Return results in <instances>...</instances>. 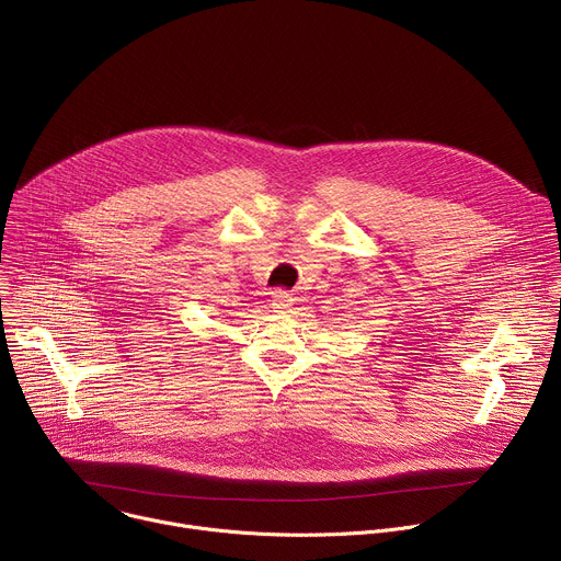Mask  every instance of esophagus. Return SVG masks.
<instances>
[{
  "mask_svg": "<svg viewBox=\"0 0 561 561\" xmlns=\"http://www.w3.org/2000/svg\"><path fill=\"white\" fill-rule=\"evenodd\" d=\"M271 306L279 312H286L290 306H293V295L286 293V290H277L273 293V299H271Z\"/></svg>",
  "mask_w": 561,
  "mask_h": 561,
  "instance_id": "obj_1",
  "label": "esophagus"
}]
</instances>
